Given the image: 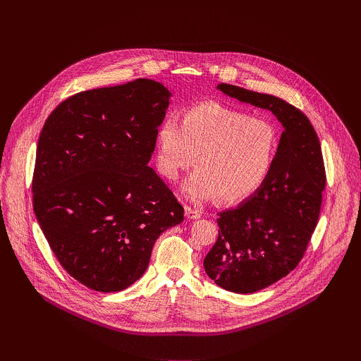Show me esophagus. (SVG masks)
Wrapping results in <instances>:
<instances>
[{"label":"esophagus","mask_w":361,"mask_h":361,"mask_svg":"<svg viewBox=\"0 0 361 361\" xmlns=\"http://www.w3.org/2000/svg\"><path fill=\"white\" fill-rule=\"evenodd\" d=\"M184 212H185V217L187 219H191V220H195V219H200L201 217V213L198 210H194L191 205H184Z\"/></svg>","instance_id":"esophagus-1"}]
</instances>
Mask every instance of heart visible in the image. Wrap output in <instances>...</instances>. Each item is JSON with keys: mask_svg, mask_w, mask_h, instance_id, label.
Instances as JSON below:
<instances>
[{"mask_svg": "<svg viewBox=\"0 0 361 361\" xmlns=\"http://www.w3.org/2000/svg\"><path fill=\"white\" fill-rule=\"evenodd\" d=\"M280 147L277 128L219 102H200L157 128L159 173L176 181L197 159L184 190L192 200L237 202L262 187Z\"/></svg>", "mask_w": 361, "mask_h": 361, "instance_id": "obj_1", "label": "heart"}]
</instances>
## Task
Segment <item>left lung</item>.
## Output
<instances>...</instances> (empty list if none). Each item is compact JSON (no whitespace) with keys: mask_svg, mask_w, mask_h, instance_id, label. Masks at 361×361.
I'll return each instance as SVG.
<instances>
[{"mask_svg":"<svg viewBox=\"0 0 361 361\" xmlns=\"http://www.w3.org/2000/svg\"><path fill=\"white\" fill-rule=\"evenodd\" d=\"M217 88L270 110L284 128L266 181L237 209L219 214V238L204 259L216 284L248 294L286 277L302 259L319 221L324 160L310 120L287 101L230 84Z\"/></svg>","mask_w":361,"mask_h":361,"instance_id":"left-lung-1","label":"left lung"}]
</instances>
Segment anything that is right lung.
I'll list each match as a JSON object with an SVG mask.
<instances>
[{"mask_svg":"<svg viewBox=\"0 0 361 361\" xmlns=\"http://www.w3.org/2000/svg\"><path fill=\"white\" fill-rule=\"evenodd\" d=\"M170 95L163 84L138 78L71 95L44 123L34 213L63 269L91 290L135 283L160 234L184 219L148 167Z\"/></svg>","mask_w":361,"mask_h":361,"instance_id":"1","label":"right lung"}]
</instances>
